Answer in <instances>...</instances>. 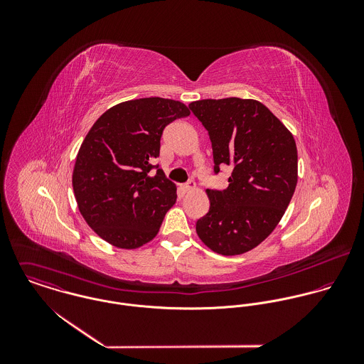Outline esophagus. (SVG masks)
<instances>
[{
	"mask_svg": "<svg viewBox=\"0 0 364 364\" xmlns=\"http://www.w3.org/2000/svg\"><path fill=\"white\" fill-rule=\"evenodd\" d=\"M182 189H183V192H191V191H195V189H196V183H195V182H188V183L182 185Z\"/></svg>",
	"mask_w": 364,
	"mask_h": 364,
	"instance_id": "esophagus-1",
	"label": "esophagus"
}]
</instances>
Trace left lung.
Masks as SVG:
<instances>
[{
	"label": "left lung",
	"mask_w": 364,
	"mask_h": 364,
	"mask_svg": "<svg viewBox=\"0 0 364 364\" xmlns=\"http://www.w3.org/2000/svg\"><path fill=\"white\" fill-rule=\"evenodd\" d=\"M208 130L214 173L232 166L228 188L208 189L210 208L196 232L220 255L248 252L282 220L297 185L293 134L255 100H202L189 104Z\"/></svg>",
	"instance_id": "obj_1"
}]
</instances>
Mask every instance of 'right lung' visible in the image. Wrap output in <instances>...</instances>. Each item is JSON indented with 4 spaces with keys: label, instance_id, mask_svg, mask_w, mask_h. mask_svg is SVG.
I'll use <instances>...</instances> for the list:
<instances>
[{
    "label": "right lung",
    "instance_id": "right-lung-1",
    "mask_svg": "<svg viewBox=\"0 0 364 364\" xmlns=\"http://www.w3.org/2000/svg\"><path fill=\"white\" fill-rule=\"evenodd\" d=\"M189 114L186 105L173 100L126 101L107 109L85 136L73 189L87 224L106 242L134 250L158 234L176 202V186L153 161L165 126Z\"/></svg>",
    "mask_w": 364,
    "mask_h": 364
}]
</instances>
